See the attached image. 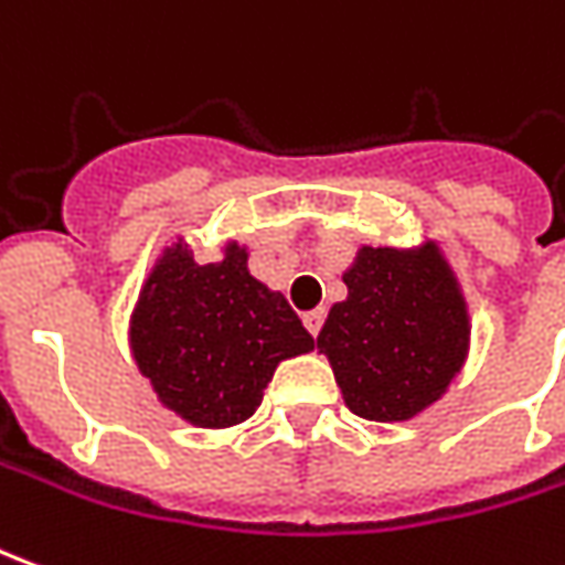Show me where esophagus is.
Segmentation results:
<instances>
[{
  "mask_svg": "<svg viewBox=\"0 0 565 565\" xmlns=\"http://www.w3.org/2000/svg\"><path fill=\"white\" fill-rule=\"evenodd\" d=\"M302 324H306V331L312 333V337H318L321 324H324V309H312V312L302 315Z\"/></svg>",
  "mask_w": 565,
  "mask_h": 565,
  "instance_id": "obj_1",
  "label": "esophagus"
}]
</instances>
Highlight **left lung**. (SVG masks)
<instances>
[{"instance_id": "1", "label": "left lung", "mask_w": 565, "mask_h": 565, "mask_svg": "<svg viewBox=\"0 0 565 565\" xmlns=\"http://www.w3.org/2000/svg\"><path fill=\"white\" fill-rule=\"evenodd\" d=\"M347 299L318 333L352 414L398 424L427 412L455 383L470 352V312L436 241L420 247H359L343 271Z\"/></svg>"}]
</instances>
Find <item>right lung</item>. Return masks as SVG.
<instances>
[{"mask_svg": "<svg viewBox=\"0 0 565 565\" xmlns=\"http://www.w3.org/2000/svg\"><path fill=\"white\" fill-rule=\"evenodd\" d=\"M237 241L194 263L185 237L163 247L129 315V349L163 408L191 427L244 424L284 359L312 352V333L278 290L256 281Z\"/></svg>", "mask_w": 565, "mask_h": 565, "instance_id": "right-lung-1", "label": "right lung"}]
</instances>
